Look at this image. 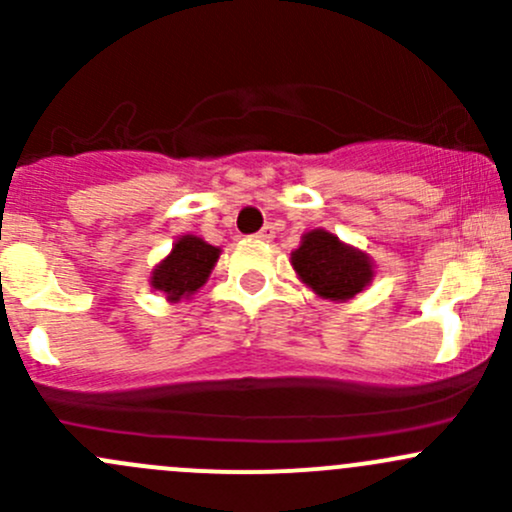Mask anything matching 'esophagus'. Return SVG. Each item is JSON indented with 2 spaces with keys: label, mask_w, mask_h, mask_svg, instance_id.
<instances>
[{
  "label": "esophagus",
  "mask_w": 512,
  "mask_h": 512,
  "mask_svg": "<svg viewBox=\"0 0 512 512\" xmlns=\"http://www.w3.org/2000/svg\"><path fill=\"white\" fill-rule=\"evenodd\" d=\"M257 237H260V240H265V242H272V240H275V225L267 223L260 232H257Z\"/></svg>",
  "instance_id": "1"
}]
</instances>
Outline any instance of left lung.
I'll list each match as a JSON object with an SVG mask.
<instances>
[{
  "label": "left lung",
  "mask_w": 512,
  "mask_h": 512,
  "mask_svg": "<svg viewBox=\"0 0 512 512\" xmlns=\"http://www.w3.org/2000/svg\"><path fill=\"white\" fill-rule=\"evenodd\" d=\"M292 267L302 282L327 299H349L374 277L369 257L347 247L327 230H312L292 252Z\"/></svg>",
  "instance_id": "obj_1"
}]
</instances>
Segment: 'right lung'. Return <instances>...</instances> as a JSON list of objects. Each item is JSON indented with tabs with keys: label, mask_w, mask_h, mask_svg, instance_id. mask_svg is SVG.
I'll list each match as a JSON object with an SVG mask.
<instances>
[{
	"label": "right lung",
	"mask_w": 512,
	"mask_h": 512,
	"mask_svg": "<svg viewBox=\"0 0 512 512\" xmlns=\"http://www.w3.org/2000/svg\"><path fill=\"white\" fill-rule=\"evenodd\" d=\"M220 250L193 235H183L173 245V252L153 270V287L178 302L180 297L198 292L218 262Z\"/></svg>",
	"instance_id": "right-lung-1"
}]
</instances>
